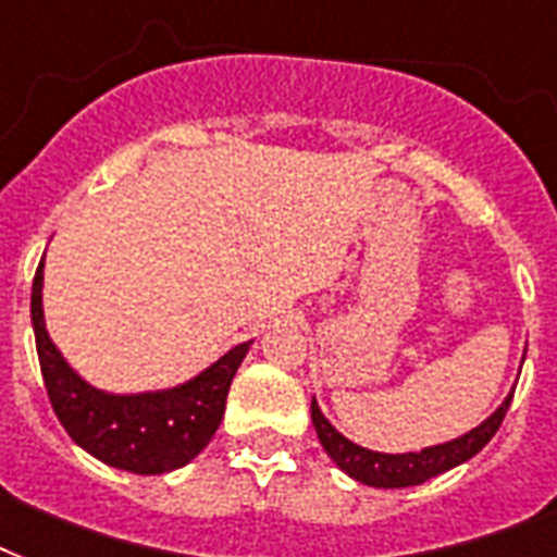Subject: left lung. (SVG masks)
<instances>
[{
  "label": "left lung",
  "instance_id": "8db88e82",
  "mask_svg": "<svg viewBox=\"0 0 557 557\" xmlns=\"http://www.w3.org/2000/svg\"><path fill=\"white\" fill-rule=\"evenodd\" d=\"M511 395L515 392H508V398L480 426H473L459 438L433 444V447H424V450H409V454H377V450L360 447L322 416L317 398L310 400V416H313L319 442H322L325 454L334 459L339 471L348 473L351 480L363 482V485H372V488H409V485H421V482L433 480L438 473L450 471L456 465L468 462V459L480 454L503 424Z\"/></svg>",
  "mask_w": 557,
  "mask_h": 557
}]
</instances>
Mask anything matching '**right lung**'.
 Here are the masks:
<instances>
[{"label": "right lung", "mask_w": 557, "mask_h": 557, "mask_svg": "<svg viewBox=\"0 0 557 557\" xmlns=\"http://www.w3.org/2000/svg\"><path fill=\"white\" fill-rule=\"evenodd\" d=\"M32 325L42 381L54 416L86 454L119 471L168 473L183 468L211 442L223 421L232 377L252 343H240L197 377L157 392L95 389L66 363L42 319V261L32 284Z\"/></svg>", "instance_id": "1"}]
</instances>
